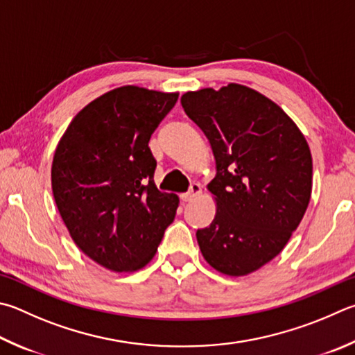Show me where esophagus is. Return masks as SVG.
<instances>
[{"label":"esophagus","instance_id":"1","mask_svg":"<svg viewBox=\"0 0 355 355\" xmlns=\"http://www.w3.org/2000/svg\"><path fill=\"white\" fill-rule=\"evenodd\" d=\"M200 194H202V186H200L198 183H192L189 191L182 196V200H183V202H191V200H194Z\"/></svg>","mask_w":355,"mask_h":355}]
</instances>
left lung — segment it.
<instances>
[{
    "instance_id": "obj_1",
    "label": "left lung",
    "mask_w": 355,
    "mask_h": 355,
    "mask_svg": "<svg viewBox=\"0 0 355 355\" xmlns=\"http://www.w3.org/2000/svg\"><path fill=\"white\" fill-rule=\"evenodd\" d=\"M186 114L208 138L216 217L197 231L205 261L227 276L259 270L286 247L312 194L304 135L272 99L239 83L182 96Z\"/></svg>"
}]
</instances>
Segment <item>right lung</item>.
Instances as JSON below:
<instances>
[{"label":"right lung","mask_w":355,"mask_h":355,"mask_svg":"<svg viewBox=\"0 0 355 355\" xmlns=\"http://www.w3.org/2000/svg\"><path fill=\"white\" fill-rule=\"evenodd\" d=\"M178 93L124 85L74 116L54 153L51 183L71 239L89 259L132 273L155 256L178 197L157 189L149 141Z\"/></svg>","instance_id":"add662e5"}]
</instances>
